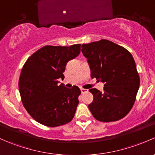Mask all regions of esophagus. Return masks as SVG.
I'll return each instance as SVG.
<instances>
[{
    "instance_id": "34e87169",
    "label": "esophagus",
    "mask_w": 155,
    "mask_h": 155,
    "mask_svg": "<svg viewBox=\"0 0 155 155\" xmlns=\"http://www.w3.org/2000/svg\"><path fill=\"white\" fill-rule=\"evenodd\" d=\"M87 90H86V89H84V88H81V92H82V94H84V93L87 92Z\"/></svg>"
}]
</instances>
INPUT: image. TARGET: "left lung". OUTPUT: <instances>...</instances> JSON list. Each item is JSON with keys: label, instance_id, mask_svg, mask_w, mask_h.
I'll use <instances>...</instances> for the list:
<instances>
[{"label": "left lung", "instance_id": "1", "mask_svg": "<svg viewBox=\"0 0 155 155\" xmlns=\"http://www.w3.org/2000/svg\"><path fill=\"white\" fill-rule=\"evenodd\" d=\"M82 52L90 66L91 78L103 82V91L91 88L94 100L88 105L95 119L117 121L132 108L140 87V77L132 55L105 39L84 44Z\"/></svg>", "mask_w": 155, "mask_h": 155}]
</instances>
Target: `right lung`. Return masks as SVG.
Listing matches in <instances>:
<instances>
[{
    "label": "right lung",
    "mask_w": 155,
    "mask_h": 155,
    "mask_svg": "<svg viewBox=\"0 0 155 155\" xmlns=\"http://www.w3.org/2000/svg\"><path fill=\"white\" fill-rule=\"evenodd\" d=\"M80 44L69 47L45 46L28 58L21 70L18 87L22 103L35 121L49 127L73 120L81 91L58 84L65 66L80 53Z\"/></svg>",
    "instance_id": "right-lung-1"
}]
</instances>
